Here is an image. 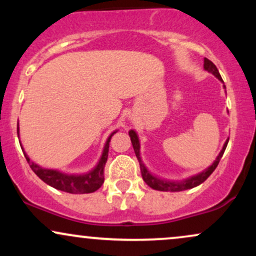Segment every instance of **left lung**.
<instances>
[{
    "mask_svg": "<svg viewBox=\"0 0 256 256\" xmlns=\"http://www.w3.org/2000/svg\"><path fill=\"white\" fill-rule=\"evenodd\" d=\"M204 71L212 73L214 77L218 78L222 83H224L216 64L206 58L204 60ZM222 86H224V89H226L225 85H222ZM128 136H130V138H131V143H132V146H134V154H136L138 162H140V173H142L143 180H144L146 183L152 188V189L158 190V192H183V190L192 189V188L198 186V185L204 183L206 179L212 174L214 170L216 168L220 158H222V154H224L226 146H228V140H225L224 146H222V149L220 150L219 155L216 156V160L213 161L212 165H210V167H207V168L204 170L202 172L198 173V174H194V176H192V177H189L186 179H183V180H170V179H164V178L158 177V176L152 174V173L149 171L148 168H146L144 162L142 161V158H140V137H138L137 132L134 130H130L128 131Z\"/></svg>",
    "mask_w": 256,
    "mask_h": 256,
    "instance_id": "obj_1",
    "label": "left lung"
}]
</instances>
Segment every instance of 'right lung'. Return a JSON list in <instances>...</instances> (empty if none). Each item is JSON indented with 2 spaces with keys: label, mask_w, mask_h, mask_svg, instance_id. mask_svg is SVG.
<instances>
[{
  "label": "right lung",
  "mask_w": 256,
  "mask_h": 256,
  "mask_svg": "<svg viewBox=\"0 0 256 256\" xmlns=\"http://www.w3.org/2000/svg\"><path fill=\"white\" fill-rule=\"evenodd\" d=\"M118 130L113 131L108 136L106 140L104 149H102V154L100 156L98 164H96L94 168L86 173H80V174H71V173H64L58 170L52 168H44L40 166L38 164L32 161L28 155L26 154L24 148L22 146L24 155L28 160V165L36 174L40 177L44 183H46L55 189L61 190V192H70V194H90L96 192V190L101 188V185L104 182V165L107 162L108 158V150H110V138ZM18 137H19V125H18ZM20 142V140H19Z\"/></svg>",
  "instance_id": "1"
}]
</instances>
